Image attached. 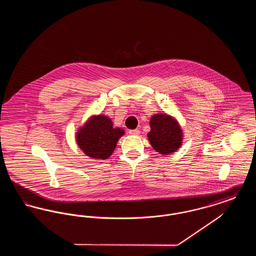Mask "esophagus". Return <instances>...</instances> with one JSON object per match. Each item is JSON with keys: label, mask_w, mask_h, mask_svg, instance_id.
<instances>
[{"label": "esophagus", "mask_w": 256, "mask_h": 256, "mask_svg": "<svg viewBox=\"0 0 256 256\" xmlns=\"http://www.w3.org/2000/svg\"><path fill=\"white\" fill-rule=\"evenodd\" d=\"M130 135H139L140 134V130H130L128 132Z\"/></svg>", "instance_id": "obj_1"}]
</instances>
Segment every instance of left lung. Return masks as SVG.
<instances>
[{"label":"left lung","mask_w":256,"mask_h":256,"mask_svg":"<svg viewBox=\"0 0 256 256\" xmlns=\"http://www.w3.org/2000/svg\"><path fill=\"white\" fill-rule=\"evenodd\" d=\"M150 126L148 139L160 154H172L182 145V128L174 117L167 113L154 114L150 117Z\"/></svg>","instance_id":"1"}]
</instances>
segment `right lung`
Segmentation results:
<instances>
[{
	"mask_svg": "<svg viewBox=\"0 0 256 256\" xmlns=\"http://www.w3.org/2000/svg\"><path fill=\"white\" fill-rule=\"evenodd\" d=\"M124 134L106 115H92L76 132V142L86 156L104 160L110 158Z\"/></svg>",
	"mask_w": 256,
	"mask_h": 256,
	"instance_id": "obj_1",
	"label": "right lung"
}]
</instances>
